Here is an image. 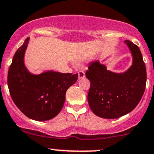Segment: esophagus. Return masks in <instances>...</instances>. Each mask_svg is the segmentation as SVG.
<instances>
[{
	"label": "esophagus",
	"instance_id": "34e87169",
	"mask_svg": "<svg viewBox=\"0 0 154 154\" xmlns=\"http://www.w3.org/2000/svg\"><path fill=\"white\" fill-rule=\"evenodd\" d=\"M85 76V72H83V71H80V72H78V78L79 80H80V79L82 78H84Z\"/></svg>",
	"mask_w": 154,
	"mask_h": 154
}]
</instances>
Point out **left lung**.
<instances>
[{
	"mask_svg": "<svg viewBox=\"0 0 154 154\" xmlns=\"http://www.w3.org/2000/svg\"><path fill=\"white\" fill-rule=\"evenodd\" d=\"M133 55V65L124 74L107 71L96 60L88 66L85 76L90 80L88 102L97 116L118 118L132 111L140 102L146 85V68L139 47L126 40Z\"/></svg>",
	"mask_w": 154,
	"mask_h": 154,
	"instance_id": "8db88e82",
	"label": "left lung"
}]
</instances>
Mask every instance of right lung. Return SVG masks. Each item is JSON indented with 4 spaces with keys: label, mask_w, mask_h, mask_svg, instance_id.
Masks as SVG:
<instances>
[{
    "label": "right lung",
    "mask_w": 154,
    "mask_h": 154,
    "mask_svg": "<svg viewBox=\"0 0 154 154\" xmlns=\"http://www.w3.org/2000/svg\"><path fill=\"white\" fill-rule=\"evenodd\" d=\"M28 38L15 52L8 72V87L13 102L25 116L38 121L57 116L63 107L66 93L78 74L47 72L30 74L23 62Z\"/></svg>",
    "instance_id": "obj_1"
}]
</instances>
